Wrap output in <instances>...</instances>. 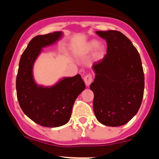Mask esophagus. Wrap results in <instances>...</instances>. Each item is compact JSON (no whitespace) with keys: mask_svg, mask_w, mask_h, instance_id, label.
Instances as JSON below:
<instances>
[{"mask_svg":"<svg viewBox=\"0 0 159 159\" xmlns=\"http://www.w3.org/2000/svg\"><path fill=\"white\" fill-rule=\"evenodd\" d=\"M84 80L86 85L87 86L90 85L93 81V78H92V75H91V74L86 75L84 76Z\"/></svg>","mask_w":159,"mask_h":159,"instance_id":"esophagus-1","label":"esophagus"}]
</instances>
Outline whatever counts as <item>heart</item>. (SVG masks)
Returning <instances> with one entry per match:
<instances>
[{
    "mask_svg": "<svg viewBox=\"0 0 159 159\" xmlns=\"http://www.w3.org/2000/svg\"><path fill=\"white\" fill-rule=\"evenodd\" d=\"M99 44L100 43L98 40H90L84 45L83 48L81 49V52L83 53V54H87V53L94 52L95 50L98 48V56H101L103 54L105 48H104L103 46H99Z\"/></svg>",
    "mask_w": 159,
    "mask_h": 159,
    "instance_id": "1",
    "label": "heart"
}]
</instances>
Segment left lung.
Returning a JSON list of instances; mask_svg holds the SVG:
<instances>
[{
    "label": "left lung",
    "mask_w": 159,
    "mask_h": 159,
    "mask_svg": "<svg viewBox=\"0 0 159 159\" xmlns=\"http://www.w3.org/2000/svg\"><path fill=\"white\" fill-rule=\"evenodd\" d=\"M106 40L107 54L93 63V111L99 123L120 126L138 113L143 96L144 75L138 50L117 30L96 31Z\"/></svg>",
    "instance_id": "obj_1"
}]
</instances>
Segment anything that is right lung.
Segmentation results:
<instances>
[{
    "label": "right lung",
    "mask_w": 159,
    "mask_h": 159,
    "mask_svg": "<svg viewBox=\"0 0 159 159\" xmlns=\"http://www.w3.org/2000/svg\"><path fill=\"white\" fill-rule=\"evenodd\" d=\"M62 36L63 32L57 31L33 38L21 54L16 77L21 110L30 120L45 127H59L68 123L76 98L85 89L78 74L63 78L51 87L37 84L34 80V64L43 48L56 43Z\"/></svg>",
    "instance_id": "right-lung-1"
}]
</instances>
